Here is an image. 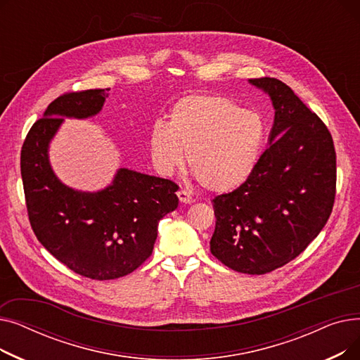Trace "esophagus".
Masks as SVG:
<instances>
[{
    "mask_svg": "<svg viewBox=\"0 0 360 360\" xmlns=\"http://www.w3.org/2000/svg\"><path fill=\"white\" fill-rule=\"evenodd\" d=\"M176 195H178L179 201L184 202V204H191V202H194L193 195H191L190 193H188V191H185V190H179V191L176 193Z\"/></svg>",
    "mask_w": 360,
    "mask_h": 360,
    "instance_id": "obj_1",
    "label": "esophagus"
}]
</instances>
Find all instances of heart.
<instances>
[{"label": "heart", "mask_w": 360, "mask_h": 360, "mask_svg": "<svg viewBox=\"0 0 360 360\" xmlns=\"http://www.w3.org/2000/svg\"><path fill=\"white\" fill-rule=\"evenodd\" d=\"M266 127L257 112L220 94H188L148 132L159 172L184 166L186 153L198 182L213 193H229L248 181L262 148Z\"/></svg>", "instance_id": "b5f03b06"}]
</instances>
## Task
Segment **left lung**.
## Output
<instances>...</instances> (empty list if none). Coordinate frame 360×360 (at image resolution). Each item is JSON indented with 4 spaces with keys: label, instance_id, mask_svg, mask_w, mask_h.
I'll use <instances>...</instances> for the list:
<instances>
[{
    "label": "left lung",
    "instance_id": "8db88e82",
    "mask_svg": "<svg viewBox=\"0 0 360 360\" xmlns=\"http://www.w3.org/2000/svg\"><path fill=\"white\" fill-rule=\"evenodd\" d=\"M274 108L270 147L248 181L213 200L212 254L226 267L266 274L323 231L335 197V150L326 124L277 79H251Z\"/></svg>",
    "mask_w": 360,
    "mask_h": 360
}]
</instances>
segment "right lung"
<instances>
[{"instance_id":"add662e5","label":"right lung","mask_w":360,"mask_h":360,"mask_svg":"<svg viewBox=\"0 0 360 360\" xmlns=\"http://www.w3.org/2000/svg\"><path fill=\"white\" fill-rule=\"evenodd\" d=\"M109 89L71 91L56 98L22 147V179L32 229L44 247L83 277L113 280L153 252L158 224L178 207V185L125 167L98 193L64 185L49 163L48 148L64 118L84 120L102 110Z\"/></svg>"}]
</instances>
